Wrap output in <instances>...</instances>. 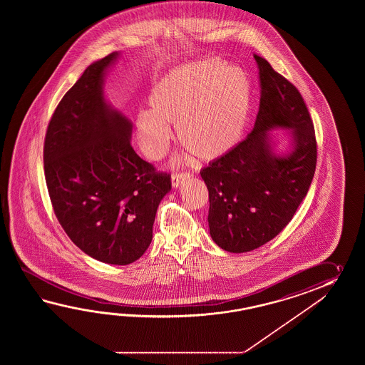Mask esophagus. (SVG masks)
Instances as JSON below:
<instances>
[{
	"instance_id": "obj_1",
	"label": "esophagus",
	"mask_w": 365,
	"mask_h": 365,
	"mask_svg": "<svg viewBox=\"0 0 365 365\" xmlns=\"http://www.w3.org/2000/svg\"><path fill=\"white\" fill-rule=\"evenodd\" d=\"M190 179V173H185V172H182V173H175V175H172V186L176 189V187H179L182 182H185L186 180Z\"/></svg>"
}]
</instances>
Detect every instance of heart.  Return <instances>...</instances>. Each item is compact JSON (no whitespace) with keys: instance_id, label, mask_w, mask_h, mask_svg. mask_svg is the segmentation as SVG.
<instances>
[{"instance_id":"1","label":"heart","mask_w":365,"mask_h":365,"mask_svg":"<svg viewBox=\"0 0 365 365\" xmlns=\"http://www.w3.org/2000/svg\"><path fill=\"white\" fill-rule=\"evenodd\" d=\"M137 116L140 148L151 159L164 155L176 124L180 142L202 160L227 154L248 124L250 85L244 71L215 60L185 63L165 74Z\"/></svg>"}]
</instances>
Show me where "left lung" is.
Returning a JSON list of instances; mask_svg holds the SVG:
<instances>
[{
    "instance_id": "8db88e82",
    "label": "left lung",
    "mask_w": 365,
    "mask_h": 365,
    "mask_svg": "<svg viewBox=\"0 0 365 365\" xmlns=\"http://www.w3.org/2000/svg\"><path fill=\"white\" fill-rule=\"evenodd\" d=\"M259 110L247 138L203 168L209 190L210 236L219 248L245 253L272 240L309 190L317 146L308 108L295 86L255 55ZM287 130L280 150L272 134Z\"/></svg>"
}]
</instances>
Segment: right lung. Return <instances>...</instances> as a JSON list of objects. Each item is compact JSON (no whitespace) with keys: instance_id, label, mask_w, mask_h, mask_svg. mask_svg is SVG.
<instances>
[{"instance_id":"right-lung-1","label":"right lung","mask_w":365,"mask_h":365,"mask_svg":"<svg viewBox=\"0 0 365 365\" xmlns=\"http://www.w3.org/2000/svg\"><path fill=\"white\" fill-rule=\"evenodd\" d=\"M120 52L93 62L57 106L44 142V171L56 217L87 256L129 264L153 240L170 175L135 154L132 120L104 91Z\"/></svg>"}]
</instances>
